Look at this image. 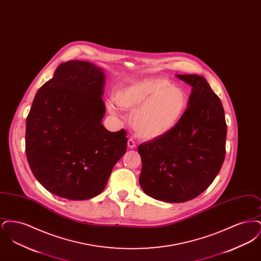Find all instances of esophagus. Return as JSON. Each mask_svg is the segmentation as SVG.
<instances>
[{"label": "esophagus", "instance_id": "esophagus-1", "mask_svg": "<svg viewBox=\"0 0 261 261\" xmlns=\"http://www.w3.org/2000/svg\"><path fill=\"white\" fill-rule=\"evenodd\" d=\"M127 145H128V147H129L130 149L136 148V143H135V141H134L133 139H129L128 142H127Z\"/></svg>", "mask_w": 261, "mask_h": 261}]
</instances>
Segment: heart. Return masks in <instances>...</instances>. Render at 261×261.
<instances>
[{
  "instance_id": "1",
  "label": "heart",
  "mask_w": 261,
  "mask_h": 261,
  "mask_svg": "<svg viewBox=\"0 0 261 261\" xmlns=\"http://www.w3.org/2000/svg\"><path fill=\"white\" fill-rule=\"evenodd\" d=\"M115 103L122 110L133 111L131 125L138 136L153 139L172 130L185 114L188 96L182 88L164 78H150L126 85L114 95ZM116 112L112 102L108 103Z\"/></svg>"
}]
</instances>
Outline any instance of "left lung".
<instances>
[{"label":"left lung","mask_w":261,"mask_h":261,"mask_svg":"<svg viewBox=\"0 0 261 261\" xmlns=\"http://www.w3.org/2000/svg\"><path fill=\"white\" fill-rule=\"evenodd\" d=\"M193 87L188 109L168 133L138 147L143 191L166 202H185L204 192L219 173L226 154L223 106L199 75L177 74Z\"/></svg>","instance_id":"left-lung-1"}]
</instances>
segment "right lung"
Masks as SVG:
<instances>
[{
  "label": "right lung",
  "mask_w": 261,
  "mask_h": 261,
  "mask_svg": "<svg viewBox=\"0 0 261 261\" xmlns=\"http://www.w3.org/2000/svg\"><path fill=\"white\" fill-rule=\"evenodd\" d=\"M102 69L62 63L34 98L26 118L25 151L33 175L50 193L71 200L100 194L126 152L127 132L107 130Z\"/></svg>",
  "instance_id": "add662e5"
}]
</instances>
